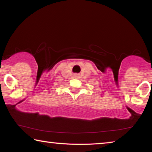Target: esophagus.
I'll return each instance as SVG.
<instances>
[{"instance_id":"1","label":"esophagus","mask_w":152,"mask_h":152,"mask_svg":"<svg viewBox=\"0 0 152 152\" xmlns=\"http://www.w3.org/2000/svg\"><path fill=\"white\" fill-rule=\"evenodd\" d=\"M74 78H80V74H74Z\"/></svg>"}]
</instances>
